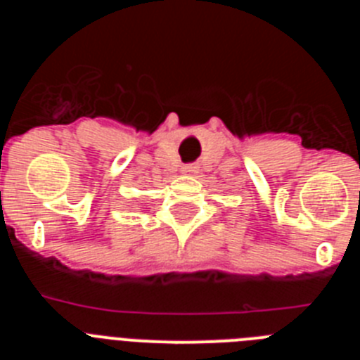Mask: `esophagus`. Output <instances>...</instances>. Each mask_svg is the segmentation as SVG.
Returning a JSON list of instances; mask_svg holds the SVG:
<instances>
[{"instance_id": "obj_1", "label": "esophagus", "mask_w": 360, "mask_h": 360, "mask_svg": "<svg viewBox=\"0 0 360 360\" xmlns=\"http://www.w3.org/2000/svg\"><path fill=\"white\" fill-rule=\"evenodd\" d=\"M198 173V167L195 164H187L182 167V174H196Z\"/></svg>"}]
</instances>
